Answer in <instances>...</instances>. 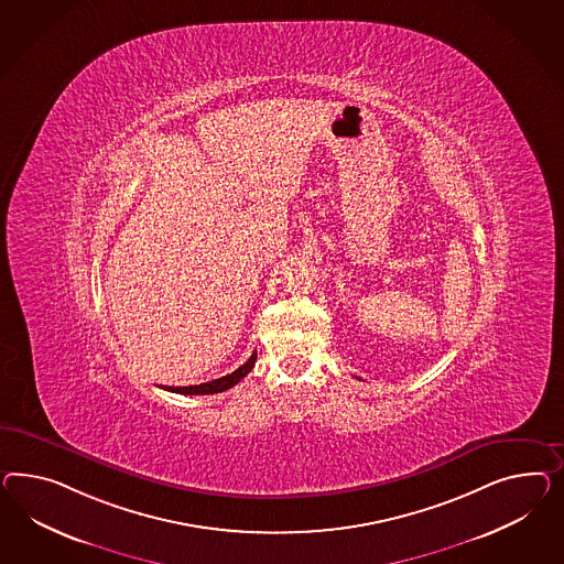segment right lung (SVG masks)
Instances as JSON below:
<instances>
[{
  "instance_id": "1",
  "label": "right lung",
  "mask_w": 564,
  "mask_h": 564,
  "mask_svg": "<svg viewBox=\"0 0 564 564\" xmlns=\"http://www.w3.org/2000/svg\"><path fill=\"white\" fill-rule=\"evenodd\" d=\"M254 361H257V352H252V355H250V359H248V361H246L242 367H238L236 371H231V373L224 376V378H219V380L207 381V383H198V386L170 388V390H172V392H178V394H188V397H193V394H217V392H224V390L234 388L238 381L242 380V378H246V376L252 371Z\"/></svg>"
}]
</instances>
